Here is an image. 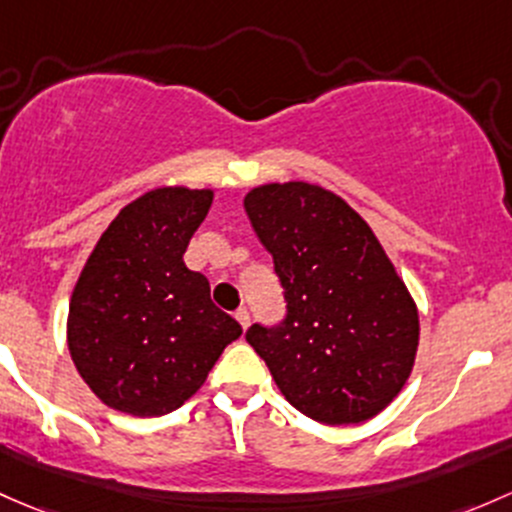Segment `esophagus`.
I'll return each instance as SVG.
<instances>
[{"instance_id": "34e87169", "label": "esophagus", "mask_w": 512, "mask_h": 512, "mask_svg": "<svg viewBox=\"0 0 512 512\" xmlns=\"http://www.w3.org/2000/svg\"><path fill=\"white\" fill-rule=\"evenodd\" d=\"M235 319H238V324H240L242 328H247V326H250V311H247V309H238V311H235Z\"/></svg>"}]
</instances>
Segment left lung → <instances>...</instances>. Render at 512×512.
<instances>
[{
    "mask_svg": "<svg viewBox=\"0 0 512 512\" xmlns=\"http://www.w3.org/2000/svg\"><path fill=\"white\" fill-rule=\"evenodd\" d=\"M245 211L287 311L245 338L289 405L324 424L383 412L417 355V306L370 225L336 193L289 181L252 188Z\"/></svg>",
    "mask_w": 512,
    "mask_h": 512,
    "instance_id": "obj_1",
    "label": "left lung"
}]
</instances>
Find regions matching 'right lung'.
Returning <instances> with one entry per match:
<instances>
[{
	"label": "right lung",
	"mask_w": 512,
	"mask_h": 512,
	"mask_svg": "<svg viewBox=\"0 0 512 512\" xmlns=\"http://www.w3.org/2000/svg\"><path fill=\"white\" fill-rule=\"evenodd\" d=\"M213 191L157 188L102 233L73 289L68 351L80 378L112 410L161 417L206 383L242 326L184 265Z\"/></svg>",
	"instance_id": "1"
}]
</instances>
